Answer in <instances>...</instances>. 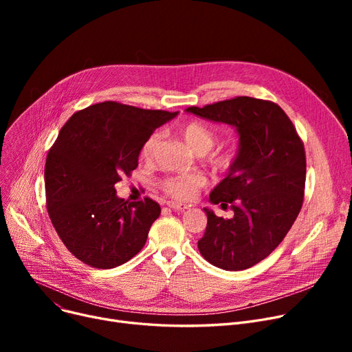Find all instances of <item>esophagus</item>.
<instances>
[{"mask_svg": "<svg viewBox=\"0 0 352 352\" xmlns=\"http://www.w3.org/2000/svg\"><path fill=\"white\" fill-rule=\"evenodd\" d=\"M166 206H168L173 210H175V211H184V210L188 208L187 204H179V202H174V201H168V202H166Z\"/></svg>", "mask_w": 352, "mask_h": 352, "instance_id": "obj_1", "label": "esophagus"}]
</instances>
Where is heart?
<instances>
[{
    "label": "heart",
    "instance_id": "b5f03b06",
    "mask_svg": "<svg viewBox=\"0 0 352 352\" xmlns=\"http://www.w3.org/2000/svg\"><path fill=\"white\" fill-rule=\"evenodd\" d=\"M181 135L186 144L197 154H207L215 144V134L212 129L199 121H191L181 129ZM161 144V135L158 133L148 137L141 146V158L150 161L154 158L158 146ZM211 162L217 168H227L231 164V157L227 154H217L211 158ZM206 184V178L201 174H184L166 177L161 181V188L165 194L178 199L187 201L197 195L198 190Z\"/></svg>",
    "mask_w": 352,
    "mask_h": 352
}]
</instances>
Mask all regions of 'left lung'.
<instances>
[{
    "label": "left lung",
    "instance_id": "8db88e82",
    "mask_svg": "<svg viewBox=\"0 0 352 352\" xmlns=\"http://www.w3.org/2000/svg\"><path fill=\"white\" fill-rule=\"evenodd\" d=\"M186 111L228 124L239 137L227 177L210 194L211 204L230 207L232 217H218L206 207L208 221L198 250L221 270H247L280 245L300 214L304 144L283 108L271 101L236 97Z\"/></svg>",
    "mask_w": 352,
    "mask_h": 352
}]
</instances>
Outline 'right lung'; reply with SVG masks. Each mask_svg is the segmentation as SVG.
<instances>
[{"mask_svg":"<svg viewBox=\"0 0 352 352\" xmlns=\"http://www.w3.org/2000/svg\"><path fill=\"white\" fill-rule=\"evenodd\" d=\"M177 116L105 101L61 128L45 162L47 210L64 245L84 264L114 268L145 245L161 208L151 198H120L116 184L137 168L144 141Z\"/></svg>","mask_w":352,"mask_h":352,"instance_id":"add662e5","label":"right lung"}]
</instances>
